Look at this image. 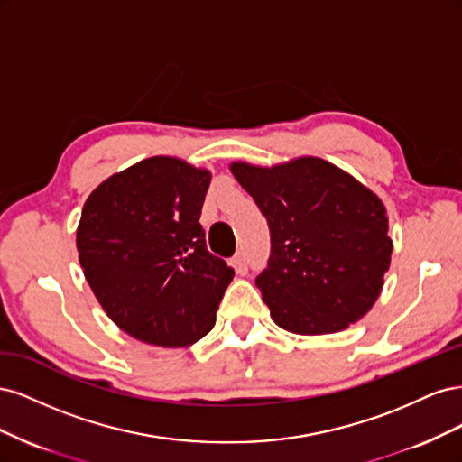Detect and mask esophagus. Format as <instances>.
Returning a JSON list of instances; mask_svg holds the SVG:
<instances>
[{"mask_svg":"<svg viewBox=\"0 0 462 462\" xmlns=\"http://www.w3.org/2000/svg\"><path fill=\"white\" fill-rule=\"evenodd\" d=\"M231 263H233V268L236 270V273H243V275L248 272V265H250L246 253H236V254L233 256Z\"/></svg>","mask_w":462,"mask_h":462,"instance_id":"34e87169","label":"esophagus"}]
</instances>
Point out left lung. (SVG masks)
Wrapping results in <instances>:
<instances>
[{
	"label": "left lung",
	"instance_id": "8db88e82",
	"mask_svg": "<svg viewBox=\"0 0 462 462\" xmlns=\"http://www.w3.org/2000/svg\"><path fill=\"white\" fill-rule=\"evenodd\" d=\"M231 171L268 221V268L254 283L275 324L321 335L365 316L393 250L380 199L319 158L272 170L233 163Z\"/></svg>",
	"mask_w": 462,
	"mask_h": 462
}]
</instances>
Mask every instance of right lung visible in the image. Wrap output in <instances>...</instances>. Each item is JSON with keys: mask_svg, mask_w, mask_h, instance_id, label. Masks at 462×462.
Wrapping results in <instances>:
<instances>
[{"mask_svg": "<svg viewBox=\"0 0 462 462\" xmlns=\"http://www.w3.org/2000/svg\"><path fill=\"white\" fill-rule=\"evenodd\" d=\"M209 173L148 158L97 187L82 208L79 260L97 302L131 337L187 346L214 328L235 270L200 226Z\"/></svg>", "mask_w": 462, "mask_h": 462, "instance_id": "obj_1", "label": "right lung"}]
</instances>
